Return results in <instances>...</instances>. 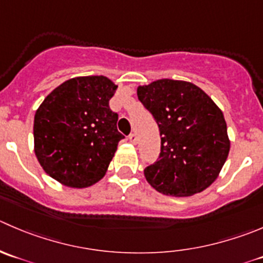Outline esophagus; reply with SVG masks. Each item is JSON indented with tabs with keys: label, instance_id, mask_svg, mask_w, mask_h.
<instances>
[{
	"label": "esophagus",
	"instance_id": "esophagus-1",
	"mask_svg": "<svg viewBox=\"0 0 263 263\" xmlns=\"http://www.w3.org/2000/svg\"><path fill=\"white\" fill-rule=\"evenodd\" d=\"M128 140H129V142H131V144H136V142H137V136H136V134H129Z\"/></svg>",
	"mask_w": 263,
	"mask_h": 263
}]
</instances>
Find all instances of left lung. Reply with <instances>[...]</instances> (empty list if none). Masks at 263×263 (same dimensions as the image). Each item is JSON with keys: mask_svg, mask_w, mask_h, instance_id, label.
Masks as SVG:
<instances>
[{"mask_svg": "<svg viewBox=\"0 0 263 263\" xmlns=\"http://www.w3.org/2000/svg\"><path fill=\"white\" fill-rule=\"evenodd\" d=\"M137 98L160 132L159 158L144 170L147 182L173 196L212 185L230 150L225 118L212 99L198 86L175 80L139 86Z\"/></svg>", "mask_w": 263, "mask_h": 263, "instance_id": "1", "label": "left lung"}]
</instances>
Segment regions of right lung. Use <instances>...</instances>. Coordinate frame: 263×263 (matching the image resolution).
<instances>
[{
    "instance_id": "right-lung-1",
    "label": "right lung",
    "mask_w": 263,
    "mask_h": 263,
    "mask_svg": "<svg viewBox=\"0 0 263 263\" xmlns=\"http://www.w3.org/2000/svg\"><path fill=\"white\" fill-rule=\"evenodd\" d=\"M118 86L104 76L65 81L34 116V153L50 177L87 187L104 177L118 142V114L109 106Z\"/></svg>"
}]
</instances>
